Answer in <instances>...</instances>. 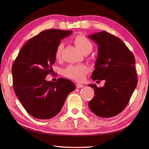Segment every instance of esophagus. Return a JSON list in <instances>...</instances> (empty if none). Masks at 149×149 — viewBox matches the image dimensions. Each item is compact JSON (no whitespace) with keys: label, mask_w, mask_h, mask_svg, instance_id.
Wrapping results in <instances>:
<instances>
[{"label":"esophagus","mask_w":149,"mask_h":149,"mask_svg":"<svg viewBox=\"0 0 149 149\" xmlns=\"http://www.w3.org/2000/svg\"><path fill=\"white\" fill-rule=\"evenodd\" d=\"M84 86L82 84H80V83H77L76 84V87L77 88H83Z\"/></svg>","instance_id":"obj_1"}]
</instances>
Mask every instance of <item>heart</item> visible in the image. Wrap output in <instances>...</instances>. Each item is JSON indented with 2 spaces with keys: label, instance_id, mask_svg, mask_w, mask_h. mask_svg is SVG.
I'll use <instances>...</instances> for the list:
<instances>
[{
  "label": "heart",
  "instance_id": "b5f03b06",
  "mask_svg": "<svg viewBox=\"0 0 149 149\" xmlns=\"http://www.w3.org/2000/svg\"><path fill=\"white\" fill-rule=\"evenodd\" d=\"M74 42L75 45L83 53L86 52H90L93 48L92 43L87 38L83 35L79 34L74 38ZM63 48V44L60 43L57 46L55 57L56 59H59L61 58V51ZM89 72V67L86 65H68L64 70L63 74L65 76L68 78L72 79L75 81H79L84 79L85 75Z\"/></svg>",
  "mask_w": 149,
  "mask_h": 149
}]
</instances>
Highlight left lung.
I'll list each match as a JSON object with an SVG mask.
<instances>
[{"label":"left lung","instance_id":"left-lung-1","mask_svg":"<svg viewBox=\"0 0 149 149\" xmlns=\"http://www.w3.org/2000/svg\"><path fill=\"white\" fill-rule=\"evenodd\" d=\"M88 38L98 45L91 79L106 81L100 88L95 84L88 85L95 91L88 106L98 116H115L125 108L136 87L134 56L121 40L105 31Z\"/></svg>","mask_w":149,"mask_h":149}]
</instances>
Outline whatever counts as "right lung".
Here are the masks:
<instances>
[{
    "label": "right lung",
    "instance_id": "right-lung-1",
    "mask_svg": "<svg viewBox=\"0 0 149 149\" xmlns=\"http://www.w3.org/2000/svg\"><path fill=\"white\" fill-rule=\"evenodd\" d=\"M72 31L48 29L27 42L12 66L15 92L27 112L38 119H50L62 109L75 85L67 79L47 81L56 61L55 52L61 40Z\"/></svg>",
    "mask_w": 149,
    "mask_h": 149
}]
</instances>
